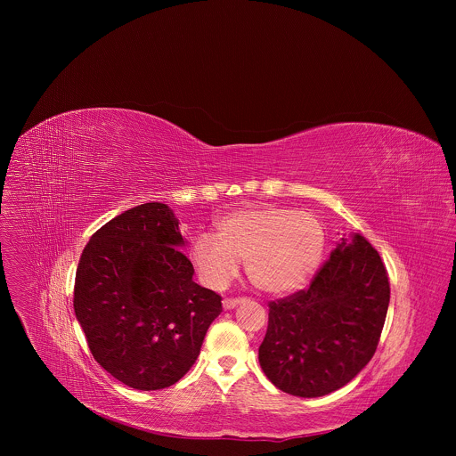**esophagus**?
<instances>
[{
  "mask_svg": "<svg viewBox=\"0 0 456 456\" xmlns=\"http://www.w3.org/2000/svg\"><path fill=\"white\" fill-rule=\"evenodd\" d=\"M244 302H246V298H224L223 300V307H224V311H232V309L239 307Z\"/></svg>",
  "mask_w": 456,
  "mask_h": 456,
  "instance_id": "1",
  "label": "esophagus"
}]
</instances>
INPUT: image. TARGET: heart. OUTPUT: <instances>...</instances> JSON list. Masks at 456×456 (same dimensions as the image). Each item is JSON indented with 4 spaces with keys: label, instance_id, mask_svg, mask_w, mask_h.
Segmentation results:
<instances>
[{
    "label": "heart",
    "instance_id": "1",
    "mask_svg": "<svg viewBox=\"0 0 456 456\" xmlns=\"http://www.w3.org/2000/svg\"><path fill=\"white\" fill-rule=\"evenodd\" d=\"M217 237L196 235L190 258L201 282L224 289L246 260L249 281L265 293L282 295L302 288L325 253L322 221L289 207L263 205L228 212L216 224Z\"/></svg>",
    "mask_w": 456,
    "mask_h": 456
}]
</instances>
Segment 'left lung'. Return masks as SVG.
Listing matches in <instances>:
<instances>
[{"label": "left lung", "instance_id": "obj_1", "mask_svg": "<svg viewBox=\"0 0 456 456\" xmlns=\"http://www.w3.org/2000/svg\"><path fill=\"white\" fill-rule=\"evenodd\" d=\"M388 304L379 253L360 233L342 237L309 289L270 302L258 351L265 376L304 398L346 387L374 356Z\"/></svg>", "mask_w": 456, "mask_h": 456}]
</instances>
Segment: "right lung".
Segmentation results:
<instances>
[{"instance_id": "1", "label": "right lung", "mask_w": 456, "mask_h": 456, "mask_svg": "<svg viewBox=\"0 0 456 456\" xmlns=\"http://www.w3.org/2000/svg\"><path fill=\"white\" fill-rule=\"evenodd\" d=\"M179 219L167 203L125 210L87 242L73 309L94 360L134 390L175 385L196 362L221 297L193 281Z\"/></svg>"}]
</instances>
